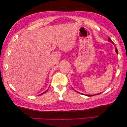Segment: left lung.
<instances>
[{
	"label": "left lung",
	"instance_id": "1",
	"mask_svg": "<svg viewBox=\"0 0 127 127\" xmlns=\"http://www.w3.org/2000/svg\"><path fill=\"white\" fill-rule=\"evenodd\" d=\"M109 42H112V43L113 44H114V43H113V42L112 40H111V39H110V37H109ZM116 52H117V54H118V50H117V48H116ZM101 94V93H98V94H95V95H98V94ZM86 96H94V95H86Z\"/></svg>",
	"mask_w": 127,
	"mask_h": 127
}]
</instances>
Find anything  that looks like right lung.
<instances>
[{
    "mask_svg": "<svg viewBox=\"0 0 127 127\" xmlns=\"http://www.w3.org/2000/svg\"><path fill=\"white\" fill-rule=\"evenodd\" d=\"M47 91H48V90H47V91H45V92H44V93H42V94H41L40 95H42V94H44L45 93H46V92H47Z\"/></svg>",
    "mask_w": 127,
    "mask_h": 127,
    "instance_id": "add662e5",
    "label": "right lung"
}]
</instances>
